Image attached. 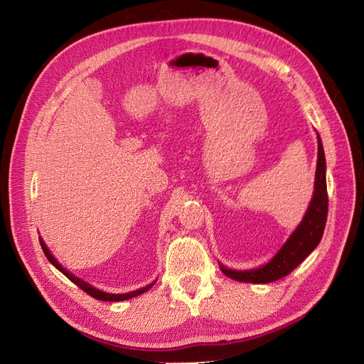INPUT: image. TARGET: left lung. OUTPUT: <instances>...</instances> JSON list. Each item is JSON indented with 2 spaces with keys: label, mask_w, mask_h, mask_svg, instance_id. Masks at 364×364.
Instances as JSON below:
<instances>
[{
  "label": "left lung",
  "mask_w": 364,
  "mask_h": 364,
  "mask_svg": "<svg viewBox=\"0 0 364 364\" xmlns=\"http://www.w3.org/2000/svg\"><path fill=\"white\" fill-rule=\"evenodd\" d=\"M326 161L321 136L317 135V167L314 181V194L302 218L301 225L296 228L290 238L279 249L267 264L262 267L252 270H230L220 264V269L228 278L253 282V284H267L278 281L294 270L299 264L310 255L321 243L323 229L328 217V193H326Z\"/></svg>",
  "instance_id": "1"
}]
</instances>
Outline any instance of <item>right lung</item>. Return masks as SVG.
<instances>
[{
    "instance_id": "1",
    "label": "right lung",
    "mask_w": 364,
    "mask_h": 364,
    "mask_svg": "<svg viewBox=\"0 0 364 364\" xmlns=\"http://www.w3.org/2000/svg\"><path fill=\"white\" fill-rule=\"evenodd\" d=\"M39 241H41V246H42L43 253H46L47 259L53 264V266L56 267L59 272H62V273L65 274V277H67L70 281H73L75 285H79V287H80L85 293H87L90 296H92L94 299H98V301H106V302H119V301H126V299H130V297H135V296H139V294H142V293H146V291H147V290H150V289L153 287V285H155V282H156V281H155V282H151V284L146 285V287L138 289V290H135V291H130V293H123V294H112V293L102 291V290H98V289L92 287V285H90L87 282L82 281L80 278L74 277V274H73V273H70L67 269H63V267H62V264H60V262H58V259L51 255V252L48 250V247L46 246V243H43V240H42V238H39Z\"/></svg>"
}]
</instances>
